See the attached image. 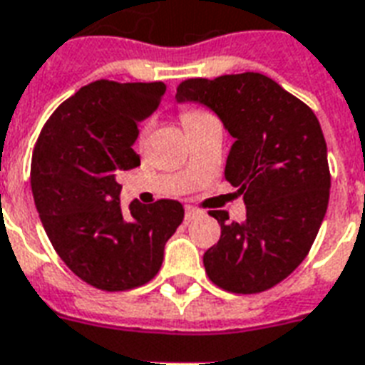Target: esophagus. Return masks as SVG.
Masks as SVG:
<instances>
[{"instance_id":"esophagus-1","label":"esophagus","mask_w":365,"mask_h":365,"mask_svg":"<svg viewBox=\"0 0 365 365\" xmlns=\"http://www.w3.org/2000/svg\"><path fill=\"white\" fill-rule=\"evenodd\" d=\"M200 215H202V211H200V209H196V207H186L185 209V219H186V221H194V219H197Z\"/></svg>"}]
</instances>
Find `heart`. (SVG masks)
I'll return each mask as SVG.
<instances>
[{"label": "heart", "mask_w": 365, "mask_h": 365, "mask_svg": "<svg viewBox=\"0 0 365 365\" xmlns=\"http://www.w3.org/2000/svg\"><path fill=\"white\" fill-rule=\"evenodd\" d=\"M207 114H203V112H197V110H185L182 114H180V120H182V123H185V127L188 129L190 125H194V123H197L200 120H203ZM144 135V129H140V138H143Z\"/></svg>", "instance_id": "heart-1"}]
</instances>
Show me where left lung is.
Here are the masks:
<instances>
[{"label": "left lung", "instance_id": "obj_1", "mask_svg": "<svg viewBox=\"0 0 365 365\" xmlns=\"http://www.w3.org/2000/svg\"><path fill=\"white\" fill-rule=\"evenodd\" d=\"M177 103H200L234 138L225 177L247 207L244 222L209 211L221 238L203 255L209 279L232 293H261L309 255L329 202L327 146L314 112L257 72L186 80Z\"/></svg>", "mask_w": 365, "mask_h": 365}]
</instances>
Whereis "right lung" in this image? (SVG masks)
I'll use <instances>...</instances> for the list:
<instances>
[{"label":"right lung","mask_w":365,"mask_h":365,"mask_svg":"<svg viewBox=\"0 0 365 365\" xmlns=\"http://www.w3.org/2000/svg\"><path fill=\"white\" fill-rule=\"evenodd\" d=\"M165 83L98 80L58 106L34 148L32 194L51 244L72 272L103 291L150 282L185 219L175 200L120 205L118 173L140 165L138 123L158 108Z\"/></svg>","instance_id":"1"}]
</instances>
